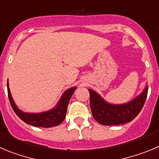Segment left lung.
I'll use <instances>...</instances> for the list:
<instances>
[{"instance_id":"obj_1","label":"left lung","mask_w":159,"mask_h":159,"mask_svg":"<svg viewBox=\"0 0 159 159\" xmlns=\"http://www.w3.org/2000/svg\"><path fill=\"white\" fill-rule=\"evenodd\" d=\"M89 92L90 108L96 120L103 125H120L131 122L138 116L147 99L148 88L146 86L139 96L122 104H110L93 90L89 89Z\"/></svg>"}]
</instances>
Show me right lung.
Instances as JSON below:
<instances>
[{"label":"right lung","mask_w":159,"mask_h":159,"mask_svg":"<svg viewBox=\"0 0 159 159\" xmlns=\"http://www.w3.org/2000/svg\"><path fill=\"white\" fill-rule=\"evenodd\" d=\"M7 88H8V96L11 106L15 111V113L20 117V119H21L26 124L35 126V127L51 128V127L58 126L64 120L69 101L77 87H73L67 89L62 94L55 108L49 111L40 112V113H28V112H24L19 109L18 107L16 105L10 93L8 81L7 82Z\"/></svg>","instance_id":"obj_1"}]
</instances>
